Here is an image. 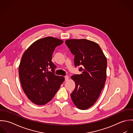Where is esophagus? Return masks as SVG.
Segmentation results:
<instances>
[{
    "label": "esophagus",
    "instance_id": "1",
    "mask_svg": "<svg viewBox=\"0 0 133 133\" xmlns=\"http://www.w3.org/2000/svg\"><path fill=\"white\" fill-rule=\"evenodd\" d=\"M69 79V77H68V76H66L65 77V81H68Z\"/></svg>",
    "mask_w": 133,
    "mask_h": 133
}]
</instances>
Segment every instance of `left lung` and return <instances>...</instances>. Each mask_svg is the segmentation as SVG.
I'll return each mask as SVG.
<instances>
[{
  "instance_id": "1",
  "label": "left lung",
  "mask_w": 133,
  "mask_h": 133,
  "mask_svg": "<svg viewBox=\"0 0 133 133\" xmlns=\"http://www.w3.org/2000/svg\"><path fill=\"white\" fill-rule=\"evenodd\" d=\"M66 44L75 55L76 67L81 65L80 75L71 76L76 87L71 94V99L79 109L92 106L98 98L105 84L107 58L99 45L85 39H68Z\"/></svg>"
}]
</instances>
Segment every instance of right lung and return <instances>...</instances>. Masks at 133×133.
Returning <instances> with one entry per match:
<instances>
[{
	"label": "right lung",
	"mask_w": 133,
	"mask_h": 133,
	"mask_svg": "<svg viewBox=\"0 0 133 133\" xmlns=\"http://www.w3.org/2000/svg\"><path fill=\"white\" fill-rule=\"evenodd\" d=\"M63 42L52 37L40 39L31 44L22 57L18 70L21 85L28 99L36 105L49 102L65 80L64 77L54 75L56 66L51 61L55 48Z\"/></svg>",
	"instance_id": "add662e5"
}]
</instances>
